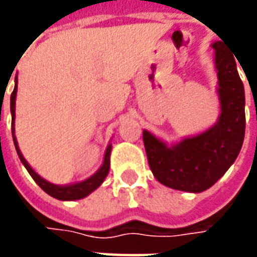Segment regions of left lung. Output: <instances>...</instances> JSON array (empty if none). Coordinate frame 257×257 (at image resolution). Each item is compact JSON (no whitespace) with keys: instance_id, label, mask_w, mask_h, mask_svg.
I'll use <instances>...</instances> for the list:
<instances>
[{"instance_id":"1","label":"left lung","mask_w":257,"mask_h":257,"mask_svg":"<svg viewBox=\"0 0 257 257\" xmlns=\"http://www.w3.org/2000/svg\"><path fill=\"white\" fill-rule=\"evenodd\" d=\"M219 79V121L202 134L168 147L143 131L146 154L156 179L167 187L201 193L212 187L231 167L245 136V92L231 51L212 44Z\"/></svg>"}]
</instances>
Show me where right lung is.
I'll list each match as a JSON object with an SVG mask.
<instances>
[{"instance_id":"add662e5","label":"right lung","mask_w":257,"mask_h":257,"mask_svg":"<svg viewBox=\"0 0 257 257\" xmlns=\"http://www.w3.org/2000/svg\"><path fill=\"white\" fill-rule=\"evenodd\" d=\"M18 82V79H16ZM16 92H18V85L15 86L14 92L11 95V112H12V136H14V143L15 147H16V151H18V156H19L20 161L23 162V165L27 169V172L30 173V176L34 180L36 183L41 187L47 194H49L51 197L56 199H62V201H74V199H81L86 197L88 194H90L93 190H96L101 183L103 180L106 179L107 173L110 171V153H111V145H108L106 150V154H104V161H103V165L100 167V169L93 175L90 176L89 179H86L84 182H79V183L70 184V186H56V184H52L47 182L45 179H42L38 173H36L33 171V168L29 165V162L26 161L25 157L22 156V153L19 150V146H18V140L15 138V103H16Z\"/></svg>"}]
</instances>
